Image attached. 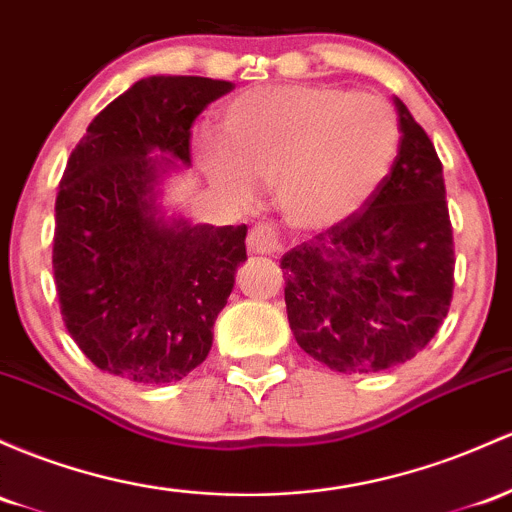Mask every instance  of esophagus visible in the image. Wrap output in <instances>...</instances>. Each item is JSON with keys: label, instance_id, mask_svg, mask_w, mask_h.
I'll list each match as a JSON object with an SVG mask.
<instances>
[{"label": "esophagus", "instance_id": "obj_1", "mask_svg": "<svg viewBox=\"0 0 512 512\" xmlns=\"http://www.w3.org/2000/svg\"><path fill=\"white\" fill-rule=\"evenodd\" d=\"M247 247L255 255H279L282 252V240H279L277 230L272 226L260 223V226L252 228L250 235H247Z\"/></svg>", "mask_w": 512, "mask_h": 512}]
</instances>
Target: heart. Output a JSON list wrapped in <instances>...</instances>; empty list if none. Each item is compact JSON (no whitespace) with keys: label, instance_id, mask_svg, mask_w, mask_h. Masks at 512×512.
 Listing matches in <instances>:
<instances>
[{"label":"heart","instance_id":"obj_1","mask_svg":"<svg viewBox=\"0 0 512 512\" xmlns=\"http://www.w3.org/2000/svg\"><path fill=\"white\" fill-rule=\"evenodd\" d=\"M396 111L333 84H274L230 99L218 140L196 143L201 167L240 204L274 182L286 223L325 230L372 199L398 155Z\"/></svg>","mask_w":512,"mask_h":512}]
</instances>
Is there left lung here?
<instances>
[{
	"label": "left lung",
	"instance_id": "1",
	"mask_svg": "<svg viewBox=\"0 0 512 512\" xmlns=\"http://www.w3.org/2000/svg\"><path fill=\"white\" fill-rule=\"evenodd\" d=\"M401 143L362 211L282 257L291 333L333 372L374 374L435 338L452 301L454 243L442 162L393 97Z\"/></svg>",
	"mask_w": 512,
	"mask_h": 512
}]
</instances>
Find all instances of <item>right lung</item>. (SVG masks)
<instances>
[{
    "label": "right lung",
    "instance_id": "obj_1",
    "mask_svg": "<svg viewBox=\"0 0 512 512\" xmlns=\"http://www.w3.org/2000/svg\"><path fill=\"white\" fill-rule=\"evenodd\" d=\"M233 82L153 75L72 150L55 199L53 274L67 333L101 372L172 384L204 362L247 260V226L167 216L162 184L192 165L196 116Z\"/></svg>",
    "mask_w": 512,
    "mask_h": 512
}]
</instances>
